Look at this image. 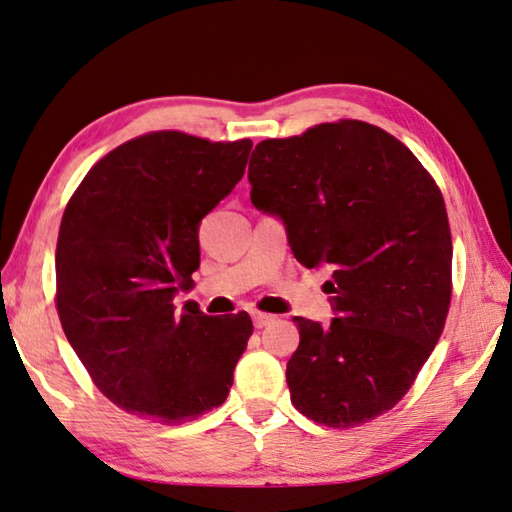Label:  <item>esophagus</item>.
Returning a JSON list of instances; mask_svg holds the SVG:
<instances>
[{
  "mask_svg": "<svg viewBox=\"0 0 512 512\" xmlns=\"http://www.w3.org/2000/svg\"><path fill=\"white\" fill-rule=\"evenodd\" d=\"M272 322H274V315H267V313H261V311L254 313V326H256V329H263V326L272 324Z\"/></svg>",
  "mask_w": 512,
  "mask_h": 512,
  "instance_id": "34e87169",
  "label": "esophagus"
}]
</instances>
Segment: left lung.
Wrapping results in <instances>:
<instances>
[{
  "label": "left lung",
  "mask_w": 512,
  "mask_h": 512,
  "mask_svg": "<svg viewBox=\"0 0 512 512\" xmlns=\"http://www.w3.org/2000/svg\"><path fill=\"white\" fill-rule=\"evenodd\" d=\"M251 204L281 215L306 267H329V326L295 317L290 401L349 429L395 408L438 345L451 304V229L438 183L404 142L360 120L258 142Z\"/></svg>",
  "instance_id": "8db88e82"
}]
</instances>
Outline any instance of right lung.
I'll use <instances>...</instances> for the list:
<instances>
[{"label": "right lung", "mask_w": 512, "mask_h": 512, "mask_svg": "<svg viewBox=\"0 0 512 512\" xmlns=\"http://www.w3.org/2000/svg\"><path fill=\"white\" fill-rule=\"evenodd\" d=\"M251 140L152 131L90 167L56 242V311L104 397L161 424L224 404L254 324L174 311L199 267V222L245 174Z\"/></svg>", "instance_id": "1"}]
</instances>
